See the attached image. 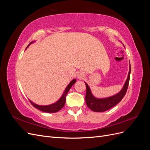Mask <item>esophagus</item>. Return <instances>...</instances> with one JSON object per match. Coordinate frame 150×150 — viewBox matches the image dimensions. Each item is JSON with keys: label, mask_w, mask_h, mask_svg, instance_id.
Wrapping results in <instances>:
<instances>
[{"label": "esophagus", "mask_w": 150, "mask_h": 150, "mask_svg": "<svg viewBox=\"0 0 150 150\" xmlns=\"http://www.w3.org/2000/svg\"><path fill=\"white\" fill-rule=\"evenodd\" d=\"M78 77L79 78H80V79H82V78H83L84 77V74L83 73V72H79V74H78Z\"/></svg>", "instance_id": "34e87169"}]
</instances>
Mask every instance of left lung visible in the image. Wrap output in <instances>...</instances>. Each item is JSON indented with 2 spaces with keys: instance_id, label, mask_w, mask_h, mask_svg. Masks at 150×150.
Here are the masks:
<instances>
[{
  "instance_id": "left-lung-1",
  "label": "left lung",
  "mask_w": 150,
  "mask_h": 150,
  "mask_svg": "<svg viewBox=\"0 0 150 150\" xmlns=\"http://www.w3.org/2000/svg\"><path fill=\"white\" fill-rule=\"evenodd\" d=\"M131 72V66L129 67V71L126 82L123 88L121 90V91L117 94L112 96L111 97L106 98L99 99L95 98L91 93L89 86L86 84V103L88 108L94 112H103L110 110L111 108L116 106L118 104L122 99L124 98L125 95L128 89V84L129 82V77Z\"/></svg>"
}]
</instances>
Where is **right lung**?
<instances>
[{
  "label": "right lung",
  "instance_id": "add662e5",
  "mask_svg": "<svg viewBox=\"0 0 150 150\" xmlns=\"http://www.w3.org/2000/svg\"><path fill=\"white\" fill-rule=\"evenodd\" d=\"M33 42H31L28 45V46L31 43H33ZM76 79L72 80L71 81L70 83L68 84V86L66 87V88L64 91V93H63L61 98L55 103L50 104V105H47V106H40V105H38V104H36L34 103L33 102H32L30 100H29V101L31 103L32 105H33L34 108L38 109V110H39L40 111H42L43 112H51H51H56L59 110H61V109L63 107H64L65 103H66V95H67V93L69 92V91L71 89V88L72 87V86L76 83Z\"/></svg>",
  "mask_w": 150,
  "mask_h": 150
}]
</instances>
